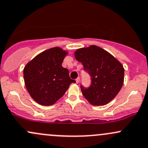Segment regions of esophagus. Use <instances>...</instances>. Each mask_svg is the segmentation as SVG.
<instances>
[{"label": "esophagus", "instance_id": "1", "mask_svg": "<svg viewBox=\"0 0 148 148\" xmlns=\"http://www.w3.org/2000/svg\"><path fill=\"white\" fill-rule=\"evenodd\" d=\"M79 79H80V78H79V77H77V78L75 79L76 82H77V83H79Z\"/></svg>", "mask_w": 148, "mask_h": 148}]
</instances>
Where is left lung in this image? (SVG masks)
I'll use <instances>...</instances> for the list:
<instances>
[{
    "instance_id": "obj_1",
    "label": "left lung",
    "mask_w": 148,
    "mask_h": 148,
    "mask_svg": "<svg viewBox=\"0 0 148 148\" xmlns=\"http://www.w3.org/2000/svg\"><path fill=\"white\" fill-rule=\"evenodd\" d=\"M75 57L91 76L88 87L80 85L83 96L93 106H103L117 96L124 83V69L119 61L102 48L92 45L78 49Z\"/></svg>"
}]
</instances>
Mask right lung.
<instances>
[{
  "label": "right lung",
  "mask_w": 148,
  "mask_h": 148,
  "mask_svg": "<svg viewBox=\"0 0 148 148\" xmlns=\"http://www.w3.org/2000/svg\"><path fill=\"white\" fill-rule=\"evenodd\" d=\"M67 52L59 47L45 51L26 64L24 78L31 97L40 105L51 106L62 97L71 83L69 71L61 66Z\"/></svg>",
  "instance_id": "1"
}]
</instances>
